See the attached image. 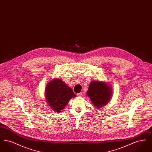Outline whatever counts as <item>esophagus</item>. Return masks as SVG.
Returning <instances> with one entry per match:
<instances>
[{
    "mask_svg": "<svg viewBox=\"0 0 152 152\" xmlns=\"http://www.w3.org/2000/svg\"><path fill=\"white\" fill-rule=\"evenodd\" d=\"M82 95H83V92H80V93H79V94H77V96L78 97H81Z\"/></svg>",
    "mask_w": 152,
    "mask_h": 152,
    "instance_id": "obj_1",
    "label": "esophagus"
}]
</instances>
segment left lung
I'll return each mask as SVG.
<instances>
[{"mask_svg": "<svg viewBox=\"0 0 152 152\" xmlns=\"http://www.w3.org/2000/svg\"><path fill=\"white\" fill-rule=\"evenodd\" d=\"M111 88L107 84L101 81H92L87 94L94 107L100 108L108 102L111 97Z\"/></svg>", "mask_w": 152, "mask_h": 152, "instance_id": "obj_1", "label": "left lung"}]
</instances>
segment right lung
I'll return each mask as SVG.
<instances>
[{
    "label": "right lung",
    "mask_w": 152,
    "mask_h": 152,
    "mask_svg": "<svg viewBox=\"0 0 152 152\" xmlns=\"http://www.w3.org/2000/svg\"><path fill=\"white\" fill-rule=\"evenodd\" d=\"M45 94L50 108L58 113L65 108L71 98L76 97L72 89L61 80L58 79L53 80L48 84Z\"/></svg>",
    "instance_id": "add662e5"
}]
</instances>
